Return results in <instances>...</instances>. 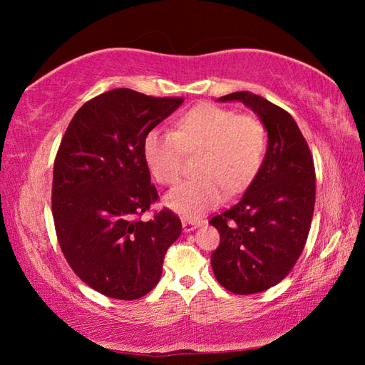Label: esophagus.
<instances>
[{"label": "esophagus", "mask_w": 365, "mask_h": 365, "mask_svg": "<svg viewBox=\"0 0 365 365\" xmlns=\"http://www.w3.org/2000/svg\"><path fill=\"white\" fill-rule=\"evenodd\" d=\"M182 226H183L185 232H191V230H195V229L202 226V222L195 221V220H183L182 221Z\"/></svg>", "instance_id": "obj_1"}]
</instances>
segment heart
Listing matches in <instances>:
<instances>
[{
    "label": "heart",
    "instance_id": "b5f03b06",
    "mask_svg": "<svg viewBox=\"0 0 365 365\" xmlns=\"http://www.w3.org/2000/svg\"><path fill=\"white\" fill-rule=\"evenodd\" d=\"M202 150L199 178L166 195L165 205L183 218H199L220 205L224 188L237 192L257 175L267 152V133L252 115L210 103L197 105L175 123V131L153 128L144 136L143 157L160 185L174 187L183 173L185 153Z\"/></svg>",
    "mask_w": 365,
    "mask_h": 365
}]
</instances>
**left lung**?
I'll return each instance as SVG.
<instances>
[{
    "mask_svg": "<svg viewBox=\"0 0 365 365\" xmlns=\"http://www.w3.org/2000/svg\"><path fill=\"white\" fill-rule=\"evenodd\" d=\"M234 100L259 115L268 147L243 197L210 220L221 237L210 263L224 289L251 294L281 282L304 250L315 205V168L289 113L246 91L218 102Z\"/></svg>",
    "mask_w": 365,
    "mask_h": 365,
    "instance_id": "1",
    "label": "left lung"
}]
</instances>
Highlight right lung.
<instances>
[{
	"mask_svg": "<svg viewBox=\"0 0 365 365\" xmlns=\"http://www.w3.org/2000/svg\"><path fill=\"white\" fill-rule=\"evenodd\" d=\"M183 103L113 89L84 103L68 123L53 169L51 210L61 251L84 284L105 297L138 299L158 284L182 222L158 200L143 157L144 136Z\"/></svg>",
	"mask_w": 365,
	"mask_h": 365,
	"instance_id": "right-lung-1",
	"label": "right lung"
}]
</instances>
